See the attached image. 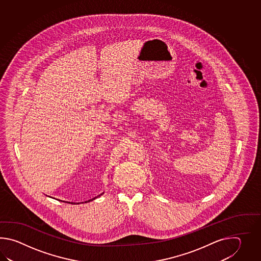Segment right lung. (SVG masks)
<instances>
[{"mask_svg":"<svg viewBox=\"0 0 261 261\" xmlns=\"http://www.w3.org/2000/svg\"><path fill=\"white\" fill-rule=\"evenodd\" d=\"M103 193H105V192H102V193H101V194L99 195V196H100V195L103 194ZM99 196H97V197H95V198H93V199H91V200H87V201H85V202H89V201H90V200H95V199H97V198H98V197H99Z\"/></svg>","mask_w":261,"mask_h":261,"instance_id":"right-lung-1","label":"right lung"}]
</instances>
